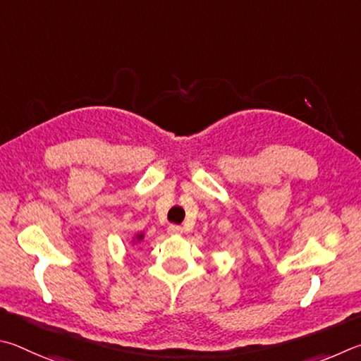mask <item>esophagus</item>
<instances>
[{"label": "esophagus", "mask_w": 361, "mask_h": 361, "mask_svg": "<svg viewBox=\"0 0 361 361\" xmlns=\"http://www.w3.org/2000/svg\"><path fill=\"white\" fill-rule=\"evenodd\" d=\"M182 231H184V228L179 225H169L168 226V233L169 235H182Z\"/></svg>", "instance_id": "34e87169"}]
</instances>
